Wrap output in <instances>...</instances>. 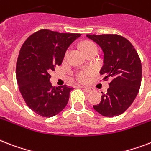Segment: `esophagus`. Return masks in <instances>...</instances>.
<instances>
[{
    "label": "esophagus",
    "mask_w": 151,
    "mask_h": 151,
    "mask_svg": "<svg viewBox=\"0 0 151 151\" xmlns=\"http://www.w3.org/2000/svg\"><path fill=\"white\" fill-rule=\"evenodd\" d=\"M82 88H84V90L88 93H91L94 91V89L92 88H89V87H81Z\"/></svg>",
    "instance_id": "34e87169"
}]
</instances>
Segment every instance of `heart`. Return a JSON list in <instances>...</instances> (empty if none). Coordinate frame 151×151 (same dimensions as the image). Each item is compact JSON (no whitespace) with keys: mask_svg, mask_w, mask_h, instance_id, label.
<instances>
[{"mask_svg":"<svg viewBox=\"0 0 151 151\" xmlns=\"http://www.w3.org/2000/svg\"><path fill=\"white\" fill-rule=\"evenodd\" d=\"M91 48H97V47L95 44L93 43V42H86V43H84V45H83V50H84V52H85L86 50H89V49H91ZM67 54H68V50L66 52V56H67ZM89 73H90V72L89 71L80 72V73L78 74V79L80 81H86L87 76H88Z\"/></svg>","mask_w":151,"mask_h":151,"instance_id":"1","label":"heart"}]
</instances>
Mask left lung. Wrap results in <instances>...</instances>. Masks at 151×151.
Wrapping results in <instances>:
<instances>
[{
    "label": "left lung",
    "instance_id": "obj_1",
    "mask_svg": "<svg viewBox=\"0 0 151 151\" xmlns=\"http://www.w3.org/2000/svg\"><path fill=\"white\" fill-rule=\"evenodd\" d=\"M101 47L103 63L100 73L111 81L99 104L93 105L101 116L114 117L123 113L139 92L142 78L141 61L130 42L119 35H86Z\"/></svg>",
    "mask_w": 151,
    "mask_h": 151
}]
</instances>
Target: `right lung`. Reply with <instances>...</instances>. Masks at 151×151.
I'll return each instance as SVG.
<instances>
[{"instance_id":"add662e5","label":"right lung","mask_w":151,"mask_h":151,"mask_svg":"<svg viewBox=\"0 0 151 151\" xmlns=\"http://www.w3.org/2000/svg\"><path fill=\"white\" fill-rule=\"evenodd\" d=\"M81 35L42 29L23 43L16 64V78L25 103L38 115L52 117L66 107L73 88L52 87L50 73L61 65L68 47Z\"/></svg>"}]
</instances>
